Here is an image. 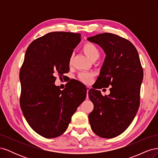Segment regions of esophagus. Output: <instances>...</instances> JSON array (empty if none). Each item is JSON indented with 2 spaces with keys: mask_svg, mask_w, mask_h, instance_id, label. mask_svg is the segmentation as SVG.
Returning <instances> with one entry per match:
<instances>
[{
  "mask_svg": "<svg viewBox=\"0 0 158 158\" xmlns=\"http://www.w3.org/2000/svg\"><path fill=\"white\" fill-rule=\"evenodd\" d=\"M90 87L89 86H86V89H87V98H88V92H89V90L90 89Z\"/></svg>",
  "mask_w": 158,
  "mask_h": 158,
  "instance_id": "esophagus-1",
  "label": "esophagus"
}]
</instances>
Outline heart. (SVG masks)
Masks as SVG:
<instances>
[{
    "label": "heart",
    "instance_id": "heart-1",
    "mask_svg": "<svg viewBox=\"0 0 158 158\" xmlns=\"http://www.w3.org/2000/svg\"><path fill=\"white\" fill-rule=\"evenodd\" d=\"M82 49L84 53L87 55V56L90 60H93L95 59H98L100 52L98 47L92 43L86 42L83 45ZM78 77L82 82L88 84L92 81L94 74L90 73H86V72H83V73H80Z\"/></svg>",
    "mask_w": 158,
    "mask_h": 158
}]
</instances>
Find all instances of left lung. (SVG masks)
Masks as SVG:
<instances>
[{
    "instance_id": "1",
    "label": "left lung",
    "mask_w": 158,
    "mask_h": 158,
    "mask_svg": "<svg viewBox=\"0 0 158 158\" xmlns=\"http://www.w3.org/2000/svg\"><path fill=\"white\" fill-rule=\"evenodd\" d=\"M88 40L99 45L106 54L96 80L98 88L111 85L110 94L105 96L99 90H89L94 103L89 122L95 135L114 138L131 125L140 106L143 69L139 55L131 41L113 33H100Z\"/></svg>"
}]
</instances>
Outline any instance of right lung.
Listing matches in <instances>:
<instances>
[{"mask_svg":"<svg viewBox=\"0 0 158 158\" xmlns=\"http://www.w3.org/2000/svg\"><path fill=\"white\" fill-rule=\"evenodd\" d=\"M80 37V33L51 32L31 42L26 50L20 71V107L31 128L46 138L65 132L86 97V87L78 80L74 82L82 88H75L72 82L60 90L54 84L55 76L61 77L69 72L72 54Z\"/></svg>","mask_w":158,"mask_h":158,"instance_id":"1","label":"right lung"}]
</instances>
